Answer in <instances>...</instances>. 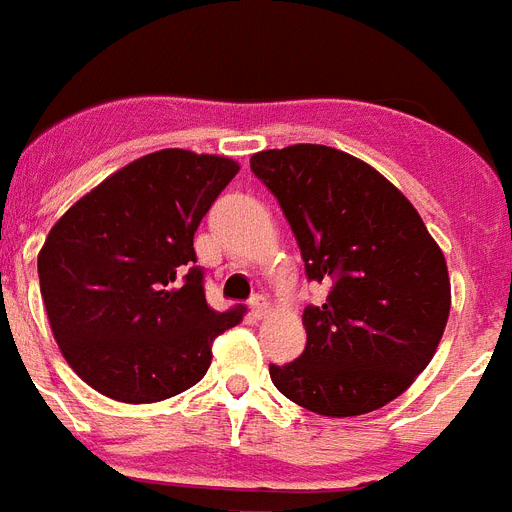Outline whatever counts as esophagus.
Returning a JSON list of instances; mask_svg holds the SVG:
<instances>
[{
	"instance_id": "esophagus-1",
	"label": "esophagus",
	"mask_w": 512,
	"mask_h": 512,
	"mask_svg": "<svg viewBox=\"0 0 512 512\" xmlns=\"http://www.w3.org/2000/svg\"><path fill=\"white\" fill-rule=\"evenodd\" d=\"M248 311H251L253 319H264V316L269 314V303H266V298L256 295V298H251V303H248Z\"/></svg>"
}]
</instances>
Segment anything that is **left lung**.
<instances>
[{
	"label": "left lung",
	"instance_id": "left-lung-1",
	"mask_svg": "<svg viewBox=\"0 0 512 512\" xmlns=\"http://www.w3.org/2000/svg\"><path fill=\"white\" fill-rule=\"evenodd\" d=\"M251 170L293 227L308 280L329 285L303 311L306 350L269 366L287 400L319 416L377 411L429 366L450 316L445 256L413 204L371 164L295 143Z\"/></svg>",
	"mask_w": 512,
	"mask_h": 512
}]
</instances>
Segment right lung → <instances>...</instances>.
Segmentation results:
<instances>
[{
	"instance_id": "1",
	"label": "right lung",
	"mask_w": 512,
	"mask_h": 512,
	"mask_svg": "<svg viewBox=\"0 0 512 512\" xmlns=\"http://www.w3.org/2000/svg\"><path fill=\"white\" fill-rule=\"evenodd\" d=\"M227 156L164 149L130 162L62 214L38 282L65 361L120 403H159L201 382L211 342L243 319L204 295L193 235L238 175Z\"/></svg>"
}]
</instances>
